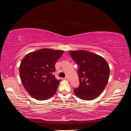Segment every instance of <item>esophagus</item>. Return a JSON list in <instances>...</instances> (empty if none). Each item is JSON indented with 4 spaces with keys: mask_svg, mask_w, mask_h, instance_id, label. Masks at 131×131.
<instances>
[{
    "mask_svg": "<svg viewBox=\"0 0 131 131\" xmlns=\"http://www.w3.org/2000/svg\"><path fill=\"white\" fill-rule=\"evenodd\" d=\"M64 79H65V80H69V79H68V78L67 77H66L64 78Z\"/></svg>",
    "mask_w": 131,
    "mask_h": 131,
    "instance_id": "esophagus-1",
    "label": "esophagus"
}]
</instances>
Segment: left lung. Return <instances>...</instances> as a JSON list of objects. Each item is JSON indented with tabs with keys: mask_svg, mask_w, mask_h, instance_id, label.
Returning a JSON list of instances; mask_svg holds the SVG:
<instances>
[{
	"mask_svg": "<svg viewBox=\"0 0 131 131\" xmlns=\"http://www.w3.org/2000/svg\"><path fill=\"white\" fill-rule=\"evenodd\" d=\"M69 54L79 66L80 85L74 92L83 100H93L105 89L108 82L110 68L102 56L86 50L70 51Z\"/></svg>",
	"mask_w": 131,
	"mask_h": 131,
	"instance_id": "1",
	"label": "left lung"
}]
</instances>
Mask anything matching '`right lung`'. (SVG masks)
Masks as SVG:
<instances>
[{
    "mask_svg": "<svg viewBox=\"0 0 131 131\" xmlns=\"http://www.w3.org/2000/svg\"><path fill=\"white\" fill-rule=\"evenodd\" d=\"M64 51L41 49L26 54L19 66L22 84L30 96L37 100H48L56 92L61 80L53 75L55 63Z\"/></svg>",
    "mask_w": 131,
    "mask_h": 131,
    "instance_id": "add662e5",
    "label": "right lung"
}]
</instances>
